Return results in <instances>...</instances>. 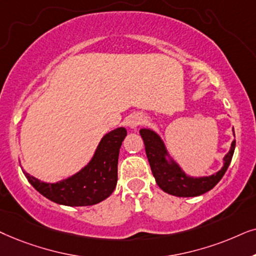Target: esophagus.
Masks as SVG:
<instances>
[{"mask_svg":"<svg viewBox=\"0 0 256 256\" xmlns=\"http://www.w3.org/2000/svg\"><path fill=\"white\" fill-rule=\"evenodd\" d=\"M142 122H144V118L139 114H134L130 118V120L128 122V126L130 128H132V130H136L139 125L142 124Z\"/></svg>","mask_w":256,"mask_h":256,"instance_id":"esophagus-1","label":"esophagus"}]
</instances>
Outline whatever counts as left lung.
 I'll list each match as a JSON object with an SVG mask.
<instances>
[{
    "label": "left lung",
    "instance_id": "1",
    "mask_svg": "<svg viewBox=\"0 0 256 256\" xmlns=\"http://www.w3.org/2000/svg\"><path fill=\"white\" fill-rule=\"evenodd\" d=\"M232 131L235 137L234 128ZM139 134L144 140L146 156L156 182L164 192L176 196H198L212 190L226 173L235 150L234 139L230 151L224 156V165L219 171L206 176H192L187 174L173 159L165 142L156 131L151 128H140Z\"/></svg>",
    "mask_w": 256,
    "mask_h": 256
}]
</instances>
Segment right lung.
<instances>
[{
	"label": "right lung",
	"instance_id": "1",
	"mask_svg": "<svg viewBox=\"0 0 256 256\" xmlns=\"http://www.w3.org/2000/svg\"><path fill=\"white\" fill-rule=\"evenodd\" d=\"M126 134L117 128L100 139L92 158L83 168L57 182H44L23 171L34 188L51 202L64 206H91L112 194L118 180L119 148Z\"/></svg>",
	"mask_w": 256,
	"mask_h": 256
}]
</instances>
